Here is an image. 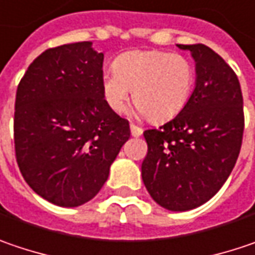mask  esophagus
<instances>
[{"mask_svg": "<svg viewBox=\"0 0 255 255\" xmlns=\"http://www.w3.org/2000/svg\"><path fill=\"white\" fill-rule=\"evenodd\" d=\"M129 129H131V135L132 137H140L142 134V129L140 127H137V126H134V124H131L129 126Z\"/></svg>", "mask_w": 255, "mask_h": 255, "instance_id": "34e87169", "label": "esophagus"}]
</instances>
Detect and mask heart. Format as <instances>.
Returning <instances> with one entry per match:
<instances>
[{
	"mask_svg": "<svg viewBox=\"0 0 255 255\" xmlns=\"http://www.w3.org/2000/svg\"><path fill=\"white\" fill-rule=\"evenodd\" d=\"M195 68L186 56L163 50H134L121 54L113 70L102 76L108 107L121 113L132 91L135 114L153 123H166L182 113L192 97Z\"/></svg>",
	"mask_w": 255,
	"mask_h": 255,
	"instance_id": "b5f03b06",
	"label": "heart"
}]
</instances>
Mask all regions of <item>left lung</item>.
Masks as SVG:
<instances>
[{"mask_svg": "<svg viewBox=\"0 0 255 255\" xmlns=\"http://www.w3.org/2000/svg\"><path fill=\"white\" fill-rule=\"evenodd\" d=\"M195 60L196 81L185 110L158 129L144 131L141 177L150 196L173 212L215 196L240 154L244 111L237 75L205 44H177Z\"/></svg>", "mask_w": 255, "mask_h": 255, "instance_id": "8db88e82", "label": "left lung"}]
</instances>
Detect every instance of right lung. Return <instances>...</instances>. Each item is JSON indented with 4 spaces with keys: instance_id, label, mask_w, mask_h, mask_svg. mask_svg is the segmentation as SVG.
Segmentation results:
<instances>
[{
    "instance_id": "1",
    "label": "right lung",
    "mask_w": 255,
    "mask_h": 255,
    "mask_svg": "<svg viewBox=\"0 0 255 255\" xmlns=\"http://www.w3.org/2000/svg\"><path fill=\"white\" fill-rule=\"evenodd\" d=\"M104 53L92 41L43 52L17 88L15 156L38 196L63 208L91 201L110 176L129 124L102 92Z\"/></svg>"
}]
</instances>
